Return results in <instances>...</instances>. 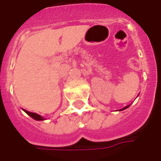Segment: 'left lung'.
Segmentation results:
<instances>
[{"label": "left lung", "instance_id": "1", "mask_svg": "<svg viewBox=\"0 0 161 161\" xmlns=\"http://www.w3.org/2000/svg\"><path fill=\"white\" fill-rule=\"evenodd\" d=\"M128 107H129V105H128V106H126V107H124L123 108H121V109H120V110H123V109H126V108H128Z\"/></svg>", "mask_w": 161, "mask_h": 161}]
</instances>
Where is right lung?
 Masks as SVG:
<instances>
[{
    "label": "right lung",
    "mask_w": 161,
    "mask_h": 161,
    "mask_svg": "<svg viewBox=\"0 0 161 161\" xmlns=\"http://www.w3.org/2000/svg\"><path fill=\"white\" fill-rule=\"evenodd\" d=\"M23 110L26 112L27 115H30L32 118L34 119V120H37V121H43V120H44V118H43L41 115H38V114H36V113H32V112L27 111V110H25V109H23Z\"/></svg>",
    "instance_id": "1"
}]
</instances>
